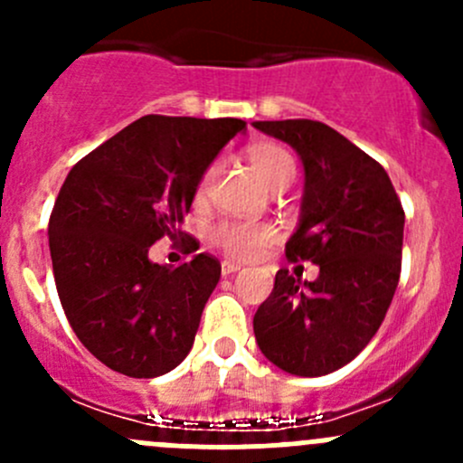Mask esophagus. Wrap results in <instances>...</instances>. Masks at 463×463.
Here are the masks:
<instances>
[{"instance_id": "34e87169", "label": "esophagus", "mask_w": 463, "mask_h": 463, "mask_svg": "<svg viewBox=\"0 0 463 463\" xmlns=\"http://www.w3.org/2000/svg\"><path fill=\"white\" fill-rule=\"evenodd\" d=\"M237 270H241L240 264H235V261H222V275L223 278H231V275H235Z\"/></svg>"}]
</instances>
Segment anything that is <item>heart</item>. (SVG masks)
I'll return each mask as SVG.
<instances>
[{"label":"heart","mask_w":463,"mask_h":463,"mask_svg":"<svg viewBox=\"0 0 463 463\" xmlns=\"http://www.w3.org/2000/svg\"><path fill=\"white\" fill-rule=\"evenodd\" d=\"M250 165L258 172V176L269 185L270 190L279 185H288L296 176V158L288 149L275 143H260L250 147ZM219 172V163L205 170L199 193H205L208 185ZM278 231L270 223H255V222H219L213 228V241L231 258L249 260L260 255L270 241H275Z\"/></svg>","instance_id":"b5f03b06"}]
</instances>
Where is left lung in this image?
<instances>
[{"mask_svg": "<svg viewBox=\"0 0 463 463\" xmlns=\"http://www.w3.org/2000/svg\"><path fill=\"white\" fill-rule=\"evenodd\" d=\"M288 143L305 167L291 261H314L302 282L279 269L253 318L261 354L296 376H325L365 349L385 318L401 275L405 213L390 176L370 154L318 120H255Z\"/></svg>", "mask_w": 463, "mask_h": 463, "instance_id": "left-lung-1", "label": "left lung"}]
</instances>
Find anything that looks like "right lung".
<instances>
[{
    "instance_id": "add662e5",
    "label": "right lung",
    "mask_w": 463,
    "mask_h": 463,
    "mask_svg": "<svg viewBox=\"0 0 463 463\" xmlns=\"http://www.w3.org/2000/svg\"><path fill=\"white\" fill-rule=\"evenodd\" d=\"M244 129L240 118L143 116L64 179L49 219L55 287L71 329L109 370L154 378L193 349L222 264L199 253L167 269L147 253L184 237L203 172Z\"/></svg>"
}]
</instances>
